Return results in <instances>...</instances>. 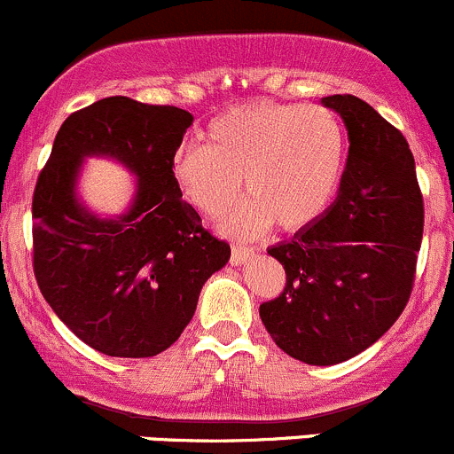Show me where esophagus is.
Returning a JSON list of instances; mask_svg holds the SVG:
<instances>
[{
  "instance_id": "obj_1",
  "label": "esophagus",
  "mask_w": 454,
  "mask_h": 454,
  "mask_svg": "<svg viewBox=\"0 0 454 454\" xmlns=\"http://www.w3.org/2000/svg\"><path fill=\"white\" fill-rule=\"evenodd\" d=\"M250 256H254V247H246V246H232L231 252V263L232 265H241L246 263Z\"/></svg>"
}]
</instances>
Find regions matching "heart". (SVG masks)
Segmentation results:
<instances>
[{
    "instance_id": "heart-1",
    "label": "heart",
    "mask_w": 454,
    "mask_h": 454,
    "mask_svg": "<svg viewBox=\"0 0 454 454\" xmlns=\"http://www.w3.org/2000/svg\"><path fill=\"white\" fill-rule=\"evenodd\" d=\"M202 147H183L171 178L184 202L222 219L232 237H254L270 223L295 232L328 211L346 169V135L326 108L252 102L217 114L200 135Z\"/></svg>"
}]
</instances>
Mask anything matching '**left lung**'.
I'll use <instances>...</instances> for the list:
<instances>
[{"mask_svg": "<svg viewBox=\"0 0 454 454\" xmlns=\"http://www.w3.org/2000/svg\"><path fill=\"white\" fill-rule=\"evenodd\" d=\"M343 119L348 159L335 202L267 254L285 291L259 313L276 346L309 365H335L379 341L413 289L424 204L409 143L370 104L328 95Z\"/></svg>", "mask_w": 454, "mask_h": 454, "instance_id": "8db88e82", "label": "left lung"}]
</instances>
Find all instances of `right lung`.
<instances>
[{"mask_svg": "<svg viewBox=\"0 0 454 454\" xmlns=\"http://www.w3.org/2000/svg\"><path fill=\"white\" fill-rule=\"evenodd\" d=\"M193 123L176 106L114 95L69 114L32 200L35 276L54 313L87 346L143 359L187 328L204 283L231 246L202 228L171 178V160ZM87 158H111L136 176L123 214L102 218L77 183Z\"/></svg>", "mask_w": 454, "mask_h": 454, "instance_id": "obj_1", "label": "right lung"}]
</instances>
